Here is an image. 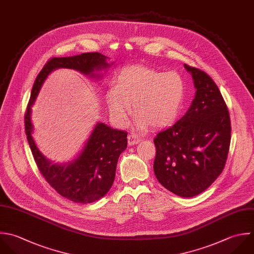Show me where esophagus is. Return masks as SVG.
Returning <instances> with one entry per match:
<instances>
[{
  "label": "esophagus",
  "instance_id": "34e87169",
  "mask_svg": "<svg viewBox=\"0 0 254 254\" xmlns=\"http://www.w3.org/2000/svg\"><path fill=\"white\" fill-rule=\"evenodd\" d=\"M140 141V138L134 134V133H130L128 136H127V142H128V145H134L136 143H138Z\"/></svg>",
  "mask_w": 254,
  "mask_h": 254
}]
</instances>
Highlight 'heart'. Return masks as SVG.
Instances as JSON below:
<instances>
[{"label":"heart","instance_id":"heart-1","mask_svg":"<svg viewBox=\"0 0 254 254\" xmlns=\"http://www.w3.org/2000/svg\"><path fill=\"white\" fill-rule=\"evenodd\" d=\"M116 85L106 91V102L113 122L120 127L127 124L132 111L138 128L164 127L177 118L184 101L185 86L176 72H160L152 68L132 65L122 69Z\"/></svg>","mask_w":254,"mask_h":254}]
</instances>
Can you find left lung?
Returning a JSON list of instances; mask_svg holds the SVG:
<instances>
[{"label":"left lung","instance_id":"obj_1","mask_svg":"<svg viewBox=\"0 0 254 254\" xmlns=\"http://www.w3.org/2000/svg\"><path fill=\"white\" fill-rule=\"evenodd\" d=\"M196 88L187 113L154 138L153 170L159 183L177 196L190 198L208 189L224 170L231 143V119L213 79L184 64Z\"/></svg>","mask_w":254,"mask_h":254}]
</instances>
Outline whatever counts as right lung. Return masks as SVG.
Returning <instances> with one entry per match:
<instances>
[{
	"label": "right lung",
	"instance_id": "1",
	"mask_svg": "<svg viewBox=\"0 0 254 254\" xmlns=\"http://www.w3.org/2000/svg\"><path fill=\"white\" fill-rule=\"evenodd\" d=\"M107 59V56L99 52L49 59L34 81L24 116L27 141L40 173L58 194L75 203H93L109 192L115 180L118 159L127 146V132L98 123L74 160L53 164L40 152L32 137L31 107L42 84L53 70L74 69L84 75L100 78L102 76L96 72L110 67Z\"/></svg>",
	"mask_w": 254,
	"mask_h": 254
}]
</instances>
